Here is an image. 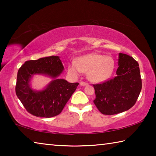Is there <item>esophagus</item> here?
Returning a JSON list of instances; mask_svg holds the SVG:
<instances>
[{
    "label": "esophagus",
    "instance_id": "1",
    "mask_svg": "<svg viewBox=\"0 0 156 156\" xmlns=\"http://www.w3.org/2000/svg\"><path fill=\"white\" fill-rule=\"evenodd\" d=\"M80 84L81 86H86V85H87L88 84L87 83H85V82L82 81V82H80Z\"/></svg>",
    "mask_w": 156,
    "mask_h": 156
}]
</instances>
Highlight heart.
<instances>
[{
    "instance_id": "b5f03b06",
    "label": "heart",
    "mask_w": 156,
    "mask_h": 156,
    "mask_svg": "<svg viewBox=\"0 0 156 156\" xmlns=\"http://www.w3.org/2000/svg\"><path fill=\"white\" fill-rule=\"evenodd\" d=\"M114 62L110 56L90 54L78 58L76 62L69 65L71 75L78 76L81 72L87 73L88 79L93 83H102L112 74Z\"/></svg>"
}]
</instances>
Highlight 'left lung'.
<instances>
[{
	"instance_id": "8db88e82",
	"label": "left lung",
	"mask_w": 156,
	"mask_h": 156,
	"mask_svg": "<svg viewBox=\"0 0 156 156\" xmlns=\"http://www.w3.org/2000/svg\"><path fill=\"white\" fill-rule=\"evenodd\" d=\"M116 74L103 83L94 84V102L102 114L114 115L131 109L141 91L139 65L131 56L120 53Z\"/></svg>"
}]
</instances>
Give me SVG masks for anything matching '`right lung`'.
Masks as SVG:
<instances>
[{"mask_svg":"<svg viewBox=\"0 0 156 156\" xmlns=\"http://www.w3.org/2000/svg\"><path fill=\"white\" fill-rule=\"evenodd\" d=\"M64 70L59 56L28 60L18 69L16 94L27 112L37 117L51 118L60 114L76 91L78 83L58 78ZM44 75L52 80L42 90H34L30 82L34 75Z\"/></svg>","mask_w":156,"mask_h":156,"instance_id":"right-lung-1","label":"right lung"}]
</instances>
